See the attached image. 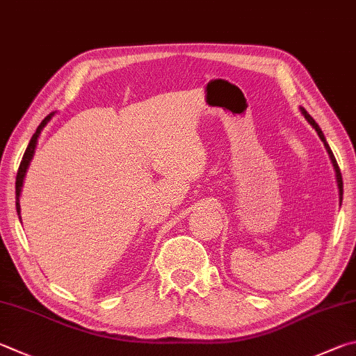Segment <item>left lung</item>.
Returning a JSON list of instances; mask_svg holds the SVG:
<instances>
[{
    "label": "left lung",
    "mask_w": 356,
    "mask_h": 356,
    "mask_svg": "<svg viewBox=\"0 0 356 356\" xmlns=\"http://www.w3.org/2000/svg\"><path fill=\"white\" fill-rule=\"evenodd\" d=\"M300 112H302V115H303V116H305V120L309 122V124H312V126L314 127V131L318 132L321 141H322V143H324V146H325V149H327V152H328V157H330L332 163H333V168H334V172H336V184H338V190H339V200L342 202V176H341L339 166H338V163H336V159H334V156H333V152H332V149H330V146H328L327 140H325V137H324V134H322L321 127L318 126V122H316V121L312 118V116H309V113H308L303 107H300Z\"/></svg>",
    "instance_id": "left-lung-1"
}]
</instances>
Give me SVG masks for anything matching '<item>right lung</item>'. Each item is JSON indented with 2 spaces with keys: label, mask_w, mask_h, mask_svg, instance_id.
Listing matches in <instances>:
<instances>
[{
  "label": "right lung",
  "mask_w": 356,
  "mask_h": 356,
  "mask_svg": "<svg viewBox=\"0 0 356 356\" xmlns=\"http://www.w3.org/2000/svg\"><path fill=\"white\" fill-rule=\"evenodd\" d=\"M53 115H54V113H49V115L47 116V118H44V120L40 122V126L37 127V131H35L34 135H32V138H31V141H29L28 147H26L24 156H23L22 163H20V168H18L17 180H15V205H17V213H18V215H20V193H22V186H23V180H24V176H26V171H28L31 160H32V157H34L35 146H37V140H38V137H40L42 129H43L44 126H47V122L51 120V116H53ZM20 219H22V218H20Z\"/></svg>",
  "instance_id": "add662e5"
}]
</instances>
